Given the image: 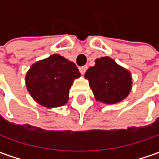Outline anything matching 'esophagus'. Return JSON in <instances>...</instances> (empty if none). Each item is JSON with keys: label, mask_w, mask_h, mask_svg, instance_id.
Wrapping results in <instances>:
<instances>
[{"label": "esophagus", "mask_w": 159, "mask_h": 159, "mask_svg": "<svg viewBox=\"0 0 159 159\" xmlns=\"http://www.w3.org/2000/svg\"><path fill=\"white\" fill-rule=\"evenodd\" d=\"M87 69H88V67H87V66H82V67H80V68H79L80 72L82 74V75L85 73L86 70H87Z\"/></svg>", "instance_id": "obj_1"}]
</instances>
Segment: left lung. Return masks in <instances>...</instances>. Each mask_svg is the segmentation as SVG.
<instances>
[{
    "mask_svg": "<svg viewBox=\"0 0 159 159\" xmlns=\"http://www.w3.org/2000/svg\"><path fill=\"white\" fill-rule=\"evenodd\" d=\"M98 101L115 104L126 98L132 88L131 74L109 57L97 59L85 73Z\"/></svg>",
    "mask_w": 159,
    "mask_h": 159,
    "instance_id": "1",
    "label": "left lung"
}]
</instances>
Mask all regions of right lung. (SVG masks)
<instances>
[{
	"label": "right lung",
	"instance_id": "obj_1",
	"mask_svg": "<svg viewBox=\"0 0 159 159\" xmlns=\"http://www.w3.org/2000/svg\"><path fill=\"white\" fill-rule=\"evenodd\" d=\"M80 73L73 62L60 54L34 63L26 74L27 89L33 99L46 108L61 107L69 100L70 89Z\"/></svg>",
	"mask_w": 159,
	"mask_h": 159
}]
</instances>
